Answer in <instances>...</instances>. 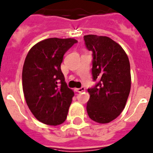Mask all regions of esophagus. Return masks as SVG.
<instances>
[{
	"label": "esophagus",
	"instance_id": "obj_1",
	"mask_svg": "<svg viewBox=\"0 0 153 153\" xmlns=\"http://www.w3.org/2000/svg\"><path fill=\"white\" fill-rule=\"evenodd\" d=\"M75 91H76L77 92H79V93H81V92H82V91H85V87H80V88H76V89H75Z\"/></svg>",
	"mask_w": 153,
	"mask_h": 153
}]
</instances>
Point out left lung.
Wrapping results in <instances>:
<instances>
[{
    "instance_id": "8db88e82",
    "label": "left lung",
    "mask_w": 153,
    "mask_h": 153,
    "mask_svg": "<svg viewBox=\"0 0 153 153\" xmlns=\"http://www.w3.org/2000/svg\"><path fill=\"white\" fill-rule=\"evenodd\" d=\"M83 38L92 52V78L97 82L87 90V114L97 123H109L123 111L130 93L129 60L123 49L108 37L89 34Z\"/></svg>"
}]
</instances>
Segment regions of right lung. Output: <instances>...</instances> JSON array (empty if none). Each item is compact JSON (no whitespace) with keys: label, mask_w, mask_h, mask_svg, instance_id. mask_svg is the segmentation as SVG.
I'll return each mask as SVG.
<instances>
[{"label":"right lung","mask_w":153,"mask_h":153,"mask_svg":"<svg viewBox=\"0 0 153 153\" xmlns=\"http://www.w3.org/2000/svg\"><path fill=\"white\" fill-rule=\"evenodd\" d=\"M77 42L74 38H48L33 45L25 58L23 92L30 111L42 123L56 126L66 120L74 94L65 82L61 63Z\"/></svg>","instance_id":"right-lung-1"}]
</instances>
